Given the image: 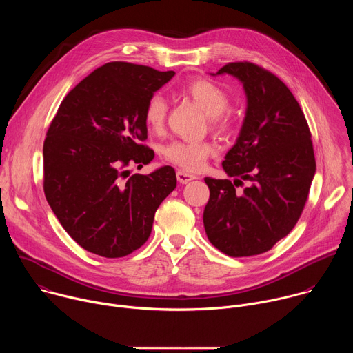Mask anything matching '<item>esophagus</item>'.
<instances>
[{
    "instance_id": "1",
    "label": "esophagus",
    "mask_w": 353,
    "mask_h": 353,
    "mask_svg": "<svg viewBox=\"0 0 353 353\" xmlns=\"http://www.w3.org/2000/svg\"><path fill=\"white\" fill-rule=\"evenodd\" d=\"M176 176H177V180H179L181 184H187L188 181H191V180L196 179L194 174H191V173H187L185 170H177Z\"/></svg>"
}]
</instances>
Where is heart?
Instances as JSON below:
<instances>
[{
	"label": "heart",
	"mask_w": 353,
	"mask_h": 353,
	"mask_svg": "<svg viewBox=\"0 0 353 353\" xmlns=\"http://www.w3.org/2000/svg\"><path fill=\"white\" fill-rule=\"evenodd\" d=\"M184 92L203 109L214 128L226 131L232 125V117L225 110L229 105L226 90L211 79H194L188 82ZM168 102L161 93H155L148 99L143 110L145 124L149 130L159 131L166 120ZM215 152V145L211 141H188L176 139L163 148V157L168 162L187 172H198L203 169L205 161Z\"/></svg>",
	"instance_id": "1"
}]
</instances>
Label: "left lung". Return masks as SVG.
Instances as JSON below:
<instances>
[{
    "label": "left lung",
    "instance_id": "left-lung-1",
    "mask_svg": "<svg viewBox=\"0 0 353 353\" xmlns=\"http://www.w3.org/2000/svg\"><path fill=\"white\" fill-rule=\"evenodd\" d=\"M222 74L243 83L247 109L222 162L234 180L205 177L204 228L226 256H257L288 236L303 212L316 173L312 134L297 100L272 72L240 61L216 72ZM243 181L250 185L237 190Z\"/></svg>",
    "mask_w": 353,
    "mask_h": 353
}]
</instances>
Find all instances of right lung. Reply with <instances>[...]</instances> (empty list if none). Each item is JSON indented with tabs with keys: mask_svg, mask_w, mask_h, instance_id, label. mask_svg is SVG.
I'll return each instance as SVG.
<instances>
[{
	"mask_svg": "<svg viewBox=\"0 0 353 353\" xmlns=\"http://www.w3.org/2000/svg\"><path fill=\"white\" fill-rule=\"evenodd\" d=\"M174 77L146 65L108 63L61 102L43 145V188L65 232L106 259L131 254L149 237L162 201L176 188L170 166L128 176L154 159L143 110Z\"/></svg>",
	"mask_w": 353,
	"mask_h": 353,
	"instance_id": "add662e5",
	"label": "right lung"
}]
</instances>
